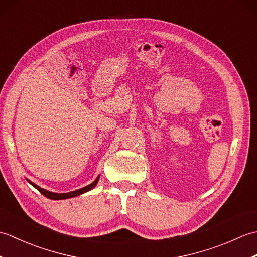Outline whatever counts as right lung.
Returning a JSON list of instances; mask_svg holds the SVG:
<instances>
[{
    "mask_svg": "<svg viewBox=\"0 0 257 257\" xmlns=\"http://www.w3.org/2000/svg\"><path fill=\"white\" fill-rule=\"evenodd\" d=\"M26 180H27V181H29V183H31V184L33 185V187H34L35 189H37L38 191H40V192H41L43 195H45L46 198L51 199V200H65V199L75 198V196L81 195V194H84V193H86V192H88V191L94 189V188L96 187V185H97V183H98V180H99V176L97 177V179H96L95 181L92 182V183H90V184H88V185H86V187L81 188V189L72 191V192H68V193H55V192H51V191H47V190H45V189L38 187L37 184H35V183H33L32 181H30L29 179H26Z\"/></svg>",
    "mask_w": 257,
    "mask_h": 257,
    "instance_id": "1",
    "label": "right lung"
}]
</instances>
